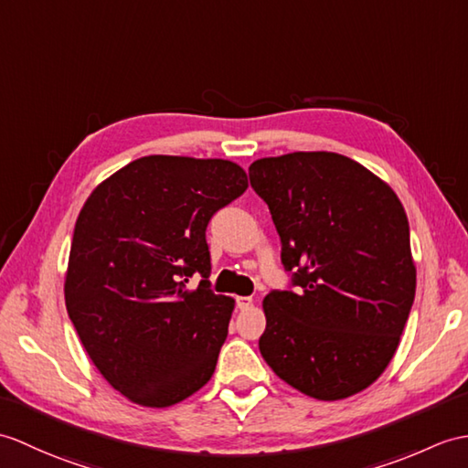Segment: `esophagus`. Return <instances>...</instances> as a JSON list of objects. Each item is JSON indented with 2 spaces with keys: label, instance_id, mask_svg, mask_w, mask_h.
I'll return each mask as SVG.
<instances>
[{
  "label": "esophagus",
  "instance_id": "1",
  "mask_svg": "<svg viewBox=\"0 0 468 468\" xmlns=\"http://www.w3.org/2000/svg\"><path fill=\"white\" fill-rule=\"evenodd\" d=\"M251 305H253L251 297H237V307L239 309H249Z\"/></svg>",
  "mask_w": 468,
  "mask_h": 468
}]
</instances>
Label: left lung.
<instances>
[{"mask_svg": "<svg viewBox=\"0 0 468 468\" xmlns=\"http://www.w3.org/2000/svg\"><path fill=\"white\" fill-rule=\"evenodd\" d=\"M269 205L292 291H271L261 355L303 395L361 393L393 358L415 301L409 219L381 177L331 151H295L251 163Z\"/></svg>", "mask_w": 468, "mask_h": 468, "instance_id": "left-lung-1", "label": "left lung"}]
</instances>
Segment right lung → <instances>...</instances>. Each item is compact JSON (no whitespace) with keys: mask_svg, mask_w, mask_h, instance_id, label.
I'll list each match as a JSON object with an SVG mask.
<instances>
[{"mask_svg":"<svg viewBox=\"0 0 468 468\" xmlns=\"http://www.w3.org/2000/svg\"><path fill=\"white\" fill-rule=\"evenodd\" d=\"M247 185L233 161L147 155L83 203L65 307L97 371L132 403L165 409L213 377L235 299L209 289L205 229ZM193 272L204 279L187 290Z\"/></svg>","mask_w":468,"mask_h":468,"instance_id":"1","label":"right lung"}]
</instances>
